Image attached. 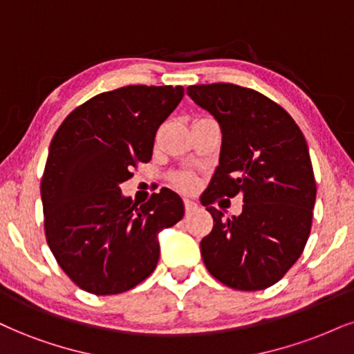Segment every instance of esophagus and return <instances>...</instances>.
Wrapping results in <instances>:
<instances>
[{
  "label": "esophagus",
  "instance_id": "obj_1",
  "mask_svg": "<svg viewBox=\"0 0 354 354\" xmlns=\"http://www.w3.org/2000/svg\"><path fill=\"white\" fill-rule=\"evenodd\" d=\"M184 203H185V213H192L198 208V205L195 202H192V200H185Z\"/></svg>",
  "mask_w": 354,
  "mask_h": 354
}]
</instances>
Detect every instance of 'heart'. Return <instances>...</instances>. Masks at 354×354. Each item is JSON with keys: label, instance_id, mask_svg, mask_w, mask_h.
<instances>
[{"label": "heart", "instance_id": "obj_1", "mask_svg": "<svg viewBox=\"0 0 354 354\" xmlns=\"http://www.w3.org/2000/svg\"><path fill=\"white\" fill-rule=\"evenodd\" d=\"M177 185L182 187V189H185V190H190L192 187H194V180H192V177H189V176H180V177H177Z\"/></svg>", "mask_w": 354, "mask_h": 354}]
</instances>
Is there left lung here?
Segmentation results:
<instances>
[{"label":"left lung","mask_w":354,"mask_h":354,"mask_svg":"<svg viewBox=\"0 0 354 354\" xmlns=\"http://www.w3.org/2000/svg\"><path fill=\"white\" fill-rule=\"evenodd\" d=\"M187 95L221 129L220 162L202 197L213 216L200 243L203 263L231 289L263 290L295 264L310 234L317 185L307 141L289 113L256 90L192 85ZM239 193L241 216L225 221L209 207Z\"/></svg>","instance_id":"8db88e82"}]
</instances>
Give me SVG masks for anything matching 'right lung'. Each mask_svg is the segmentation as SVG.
<instances>
[{"mask_svg": "<svg viewBox=\"0 0 354 354\" xmlns=\"http://www.w3.org/2000/svg\"><path fill=\"white\" fill-rule=\"evenodd\" d=\"M182 86L129 85L90 98L52 138L41 182L44 226L64 272L95 295L133 289L159 261V233L184 216L162 189L139 205L121 194L138 162H149L159 126Z\"/></svg>", "mask_w": 354, "mask_h": 354, "instance_id": "obj_1", "label": "right lung"}]
</instances>
